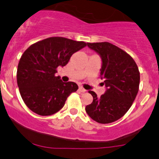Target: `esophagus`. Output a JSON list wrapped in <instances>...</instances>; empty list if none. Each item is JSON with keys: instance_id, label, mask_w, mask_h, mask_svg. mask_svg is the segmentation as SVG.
<instances>
[{"instance_id": "obj_1", "label": "esophagus", "mask_w": 159, "mask_h": 159, "mask_svg": "<svg viewBox=\"0 0 159 159\" xmlns=\"http://www.w3.org/2000/svg\"><path fill=\"white\" fill-rule=\"evenodd\" d=\"M78 91H79L80 92H85V91H86V90H85L84 88H83L82 87H79V88H78Z\"/></svg>"}]
</instances>
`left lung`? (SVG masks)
I'll return each instance as SVG.
<instances>
[{
	"label": "left lung",
	"instance_id": "1",
	"mask_svg": "<svg viewBox=\"0 0 159 159\" xmlns=\"http://www.w3.org/2000/svg\"><path fill=\"white\" fill-rule=\"evenodd\" d=\"M101 58V79L106 91L98 98L92 91L93 102L87 105L88 116L99 123H110L121 118L133 104L139 91L140 75L133 58L123 49L107 43H87Z\"/></svg>",
	"mask_w": 159,
	"mask_h": 159
}]
</instances>
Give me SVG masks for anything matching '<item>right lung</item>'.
<instances>
[{
  "mask_svg": "<svg viewBox=\"0 0 159 159\" xmlns=\"http://www.w3.org/2000/svg\"><path fill=\"white\" fill-rule=\"evenodd\" d=\"M87 46L84 42L50 37L31 45L20 59L16 80L23 101L40 116H49L64 107L67 98L78 89L76 83L63 82L57 68Z\"/></svg>",
  "mask_w": 159,
  "mask_h": 159,
  "instance_id": "add662e5",
  "label": "right lung"
}]
</instances>
